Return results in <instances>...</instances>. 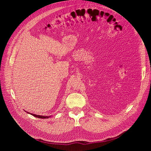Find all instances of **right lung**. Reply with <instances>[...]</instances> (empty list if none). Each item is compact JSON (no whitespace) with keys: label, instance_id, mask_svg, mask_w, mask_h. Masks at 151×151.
Listing matches in <instances>:
<instances>
[{"label":"right lung","instance_id":"1","mask_svg":"<svg viewBox=\"0 0 151 151\" xmlns=\"http://www.w3.org/2000/svg\"><path fill=\"white\" fill-rule=\"evenodd\" d=\"M28 113H29L31 114V115H32L33 116L36 117V118H48L50 117H51L50 116H43V115H35V114H32V113H30L29 112H27Z\"/></svg>","mask_w":151,"mask_h":151}]
</instances>
